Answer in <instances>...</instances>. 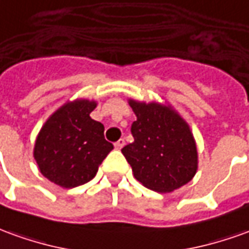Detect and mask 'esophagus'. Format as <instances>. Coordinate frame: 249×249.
<instances>
[{"mask_svg": "<svg viewBox=\"0 0 249 249\" xmlns=\"http://www.w3.org/2000/svg\"><path fill=\"white\" fill-rule=\"evenodd\" d=\"M125 145V142H124V139H120L119 142H114V148L116 149H121Z\"/></svg>", "mask_w": 249, "mask_h": 249, "instance_id": "obj_1", "label": "esophagus"}]
</instances>
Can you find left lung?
Segmentation results:
<instances>
[{"label":"left lung","instance_id":"left-lung-1","mask_svg":"<svg viewBox=\"0 0 249 249\" xmlns=\"http://www.w3.org/2000/svg\"><path fill=\"white\" fill-rule=\"evenodd\" d=\"M136 114L132 124L135 142L121 152L142 186L171 193L189 183L198 168L196 139L185 119L170 104L129 98Z\"/></svg>","mask_w":249,"mask_h":249}]
</instances>
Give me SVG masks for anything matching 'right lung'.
<instances>
[{"label":"right lung","mask_w":249,"mask_h":249,"mask_svg":"<svg viewBox=\"0 0 249 249\" xmlns=\"http://www.w3.org/2000/svg\"><path fill=\"white\" fill-rule=\"evenodd\" d=\"M95 107L97 101H67L41 126L34 158L52 183L64 189L88 183L113 149L104 137V125L90 117Z\"/></svg>","instance_id":"right-lung-1"}]
</instances>
